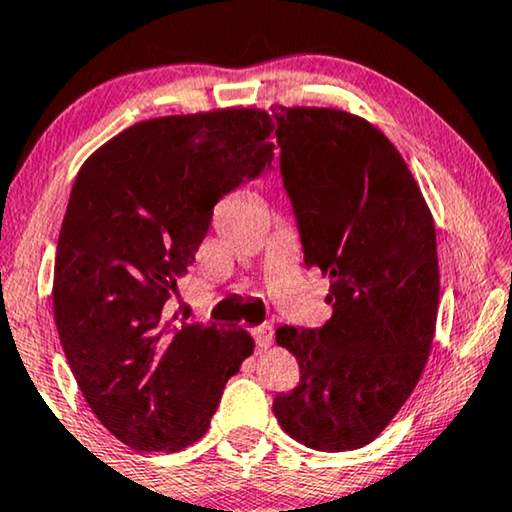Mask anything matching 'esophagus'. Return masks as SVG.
I'll list each match as a JSON object with an SVG mask.
<instances>
[{
	"mask_svg": "<svg viewBox=\"0 0 512 512\" xmlns=\"http://www.w3.org/2000/svg\"><path fill=\"white\" fill-rule=\"evenodd\" d=\"M254 340H256L258 349H268L270 342H272V326L263 324V326L254 328Z\"/></svg>",
	"mask_w": 512,
	"mask_h": 512,
	"instance_id": "1",
	"label": "esophagus"
}]
</instances>
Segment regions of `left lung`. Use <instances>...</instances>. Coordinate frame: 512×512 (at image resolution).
<instances>
[{"mask_svg": "<svg viewBox=\"0 0 512 512\" xmlns=\"http://www.w3.org/2000/svg\"><path fill=\"white\" fill-rule=\"evenodd\" d=\"M284 188L307 268L331 279L321 328H277L300 382L282 429L312 450L380 436L417 387L438 314L436 226L415 177L375 125L340 109L275 107Z\"/></svg>", "mask_w": 512, "mask_h": 512, "instance_id": "8db88e82", "label": "left lung"}]
</instances>
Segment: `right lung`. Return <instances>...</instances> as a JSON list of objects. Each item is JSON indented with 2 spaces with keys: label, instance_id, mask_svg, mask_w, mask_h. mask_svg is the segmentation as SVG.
<instances>
[{
  "label": "right lung",
  "instance_id": "obj_1",
  "mask_svg": "<svg viewBox=\"0 0 512 512\" xmlns=\"http://www.w3.org/2000/svg\"><path fill=\"white\" fill-rule=\"evenodd\" d=\"M261 109L142 121L76 174L60 228L53 314L83 398L137 452H179L209 429L223 387L254 352L242 328L165 321L214 205L270 170Z\"/></svg>",
  "mask_w": 512,
  "mask_h": 512
}]
</instances>
